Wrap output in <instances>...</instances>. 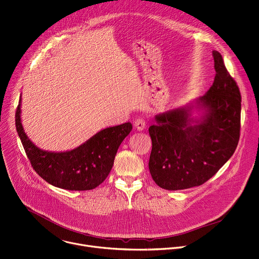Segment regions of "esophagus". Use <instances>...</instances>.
<instances>
[{
  "label": "esophagus",
  "instance_id": "34e87169",
  "mask_svg": "<svg viewBox=\"0 0 259 259\" xmlns=\"http://www.w3.org/2000/svg\"><path fill=\"white\" fill-rule=\"evenodd\" d=\"M134 127L135 129H137L138 131H143L146 128V121L143 119H137L134 122Z\"/></svg>",
  "mask_w": 259,
  "mask_h": 259
}]
</instances>
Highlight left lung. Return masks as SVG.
Instances as JSON below:
<instances>
[{
	"label": "left lung",
	"instance_id": "8db88e82",
	"mask_svg": "<svg viewBox=\"0 0 259 259\" xmlns=\"http://www.w3.org/2000/svg\"><path fill=\"white\" fill-rule=\"evenodd\" d=\"M216 75L203 96L155 116L149 128V168L166 190H183L209 180L233 155L240 139L241 93L222 56L213 51ZM194 111L200 112L194 117Z\"/></svg>",
	"mask_w": 259,
	"mask_h": 259
}]
</instances>
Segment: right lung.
I'll list each match as a JSON object with an SVG mask.
<instances>
[{"mask_svg": "<svg viewBox=\"0 0 259 259\" xmlns=\"http://www.w3.org/2000/svg\"><path fill=\"white\" fill-rule=\"evenodd\" d=\"M20 103L21 97L15 112V126L32 167L43 180L66 190H92L103 183L112 168L117 149L132 130L128 122L99 131L71 151H45L33 144L25 133Z\"/></svg>", "mask_w": 259, "mask_h": 259, "instance_id": "1", "label": "right lung"}]
</instances>
